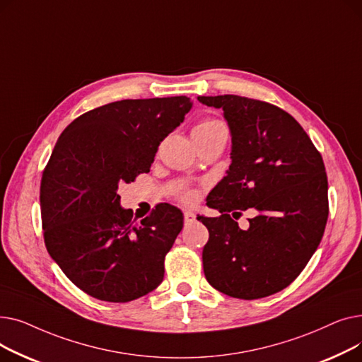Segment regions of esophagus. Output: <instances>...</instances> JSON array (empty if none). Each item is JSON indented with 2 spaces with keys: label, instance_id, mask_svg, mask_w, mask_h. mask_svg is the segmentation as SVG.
Returning <instances> with one entry per match:
<instances>
[{
  "label": "esophagus",
  "instance_id": "esophagus-1",
  "mask_svg": "<svg viewBox=\"0 0 362 362\" xmlns=\"http://www.w3.org/2000/svg\"><path fill=\"white\" fill-rule=\"evenodd\" d=\"M195 221V214L192 211H185V223L191 224Z\"/></svg>",
  "mask_w": 362,
  "mask_h": 362
}]
</instances>
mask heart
<instances>
[{
  "label": "heart",
  "instance_id": "obj_1",
  "mask_svg": "<svg viewBox=\"0 0 362 362\" xmlns=\"http://www.w3.org/2000/svg\"><path fill=\"white\" fill-rule=\"evenodd\" d=\"M221 133H226V126L221 120L214 119V117H206V119L199 120L192 130L194 139L213 138V136L221 135ZM197 198H198V194H197V191H194V189L185 187L179 192V199L183 204H194L197 201Z\"/></svg>",
  "mask_w": 362,
  "mask_h": 362
}]
</instances>
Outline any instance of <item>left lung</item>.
I'll list each match as a JSON object with an SVG mask.
<instances>
[{
  "mask_svg": "<svg viewBox=\"0 0 362 362\" xmlns=\"http://www.w3.org/2000/svg\"><path fill=\"white\" fill-rule=\"evenodd\" d=\"M221 108L232 164L206 197L220 217L198 216L210 238L204 273L214 289L259 299L288 288L318 248L329 217L327 175L307 132L281 108L238 95L198 97ZM256 216L240 230L233 218Z\"/></svg>",
  "mask_w": 362,
  "mask_h": 362,
  "instance_id": "left-lung-1",
  "label": "left lung"
}]
</instances>
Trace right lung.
<instances>
[{"instance_id":"1","label":"right lung","mask_w":362,"mask_h":362,"mask_svg":"<svg viewBox=\"0 0 362 362\" xmlns=\"http://www.w3.org/2000/svg\"><path fill=\"white\" fill-rule=\"evenodd\" d=\"M191 108L187 97L110 103L73 120L57 141L41 180L44 239L85 293L129 302L163 281L183 214L161 204L136 221L117 191L148 173L160 142Z\"/></svg>"}]
</instances>
